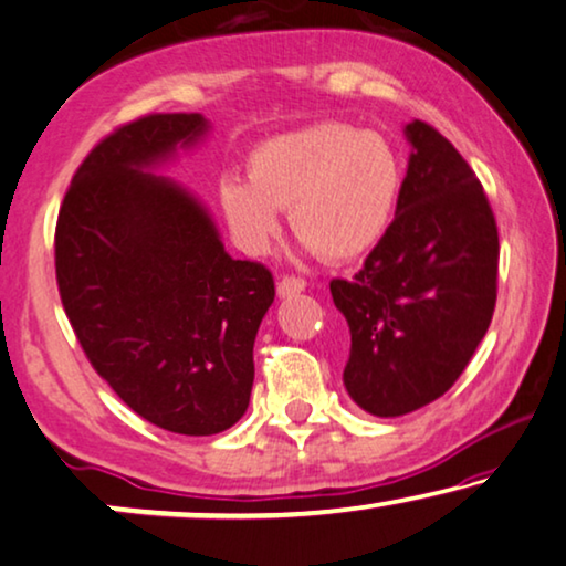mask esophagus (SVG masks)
Returning a JSON list of instances; mask_svg holds the SVG:
<instances>
[{
    "label": "esophagus",
    "instance_id": "esophagus-1",
    "mask_svg": "<svg viewBox=\"0 0 566 566\" xmlns=\"http://www.w3.org/2000/svg\"><path fill=\"white\" fill-rule=\"evenodd\" d=\"M302 290H305V280H300V276H282L280 284H276L280 297H290V294H297Z\"/></svg>",
    "mask_w": 566,
    "mask_h": 566
}]
</instances>
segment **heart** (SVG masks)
Here are the masks:
<instances>
[{
    "label": "heart",
    "instance_id": "obj_1",
    "mask_svg": "<svg viewBox=\"0 0 566 566\" xmlns=\"http://www.w3.org/2000/svg\"><path fill=\"white\" fill-rule=\"evenodd\" d=\"M249 181L222 179L218 202L235 243L266 253L280 214L328 261L361 256L385 235L402 189L392 143L346 123H321L276 135L251 150Z\"/></svg>",
    "mask_w": 566,
    "mask_h": 566
}]
</instances>
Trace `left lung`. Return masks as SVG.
<instances>
[{"instance_id": "8db88e82", "label": "left lung", "mask_w": 566, "mask_h": 566, "mask_svg": "<svg viewBox=\"0 0 566 566\" xmlns=\"http://www.w3.org/2000/svg\"><path fill=\"white\" fill-rule=\"evenodd\" d=\"M412 154L395 220L352 280L331 294L352 333V400L395 418L439 400L490 328L497 222L488 195L433 125L405 127Z\"/></svg>"}]
</instances>
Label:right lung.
Instances as JSON below:
<instances>
[{"label": "right lung", "mask_w": 566, "mask_h": 566, "mask_svg": "<svg viewBox=\"0 0 566 566\" xmlns=\"http://www.w3.org/2000/svg\"><path fill=\"white\" fill-rule=\"evenodd\" d=\"M205 130L197 113H154L107 133L71 179L53 241L63 310L94 371L148 423L185 436L241 420L274 302L264 264L230 259L192 195L143 174Z\"/></svg>", "instance_id": "obj_1"}]
</instances>
